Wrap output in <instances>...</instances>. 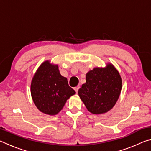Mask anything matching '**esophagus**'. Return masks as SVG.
<instances>
[{
    "label": "esophagus",
    "mask_w": 151,
    "mask_h": 151,
    "mask_svg": "<svg viewBox=\"0 0 151 151\" xmlns=\"http://www.w3.org/2000/svg\"><path fill=\"white\" fill-rule=\"evenodd\" d=\"M79 88H80V86H79V85L76 86V87L74 88V89H75V91H76V93H77V92H78V89H79Z\"/></svg>",
    "instance_id": "1"
}]
</instances>
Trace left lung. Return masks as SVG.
Listing matches in <instances>:
<instances>
[{
    "label": "left lung",
    "instance_id": "left-lung-1",
    "mask_svg": "<svg viewBox=\"0 0 151 151\" xmlns=\"http://www.w3.org/2000/svg\"><path fill=\"white\" fill-rule=\"evenodd\" d=\"M122 79L115 67L108 63L105 68H94L86 73V83L78 94L88 111L94 114L112 109L119 98Z\"/></svg>",
    "mask_w": 151,
    "mask_h": 151
}]
</instances>
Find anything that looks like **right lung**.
<instances>
[{"instance_id": "obj_1", "label": "right lung", "mask_w": 151, "mask_h": 151, "mask_svg": "<svg viewBox=\"0 0 151 151\" xmlns=\"http://www.w3.org/2000/svg\"><path fill=\"white\" fill-rule=\"evenodd\" d=\"M30 93L33 102L40 112L55 115L76 92L68 86L67 78L60 75L58 65L47 60L40 65L34 75Z\"/></svg>"}]
</instances>
